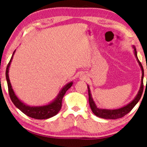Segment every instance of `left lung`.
<instances>
[{
    "instance_id": "obj_1",
    "label": "left lung",
    "mask_w": 147,
    "mask_h": 147,
    "mask_svg": "<svg viewBox=\"0 0 147 147\" xmlns=\"http://www.w3.org/2000/svg\"><path fill=\"white\" fill-rule=\"evenodd\" d=\"M132 48L134 49V55H135L137 61H138V63L140 66L141 71H142V76H141V86L140 88H139V90L138 91V94L136 96V97L134 98L133 100H131L130 103H128L127 105L124 106L122 107L121 108L119 109H102V108H98L96 105L94 103V102L92 97L90 88H89V86L88 85V94H89V106H90V108L91 109L93 113L96 116L98 117L102 118V119H119L126 115V114L128 113L130 111L133 109V108L135 106L137 103L138 102L139 100H140L141 97V95H142L143 91V77H144V70L143 68L142 65H141V62L139 61L138 58V55H137V51L136 49L134 46H132Z\"/></svg>"
}]
</instances>
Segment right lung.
Wrapping results in <instances>:
<instances>
[{"instance_id":"1","label":"right lung","mask_w":147,"mask_h":147,"mask_svg":"<svg viewBox=\"0 0 147 147\" xmlns=\"http://www.w3.org/2000/svg\"><path fill=\"white\" fill-rule=\"evenodd\" d=\"M15 53H16V51L13 52V54H12V56L10 60H9V63L7 65L6 70V77L7 83H8L9 94L12 102L22 112L27 116L36 119H47L53 117L54 115H56V114H58L59 110L61 109L62 99L63 98V96L65 94L66 91L73 86V82H69L66 85H65L61 90L59 91L58 95L54 99V100L51 102L47 104V105L39 106H30L27 105V104H24L23 102H22L17 97L16 93H14V91L13 88H12L11 84L10 83V80H9L8 75L9 69V67H10L11 62L12 61V59H13Z\"/></svg>"}]
</instances>
